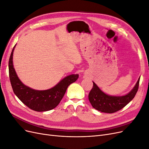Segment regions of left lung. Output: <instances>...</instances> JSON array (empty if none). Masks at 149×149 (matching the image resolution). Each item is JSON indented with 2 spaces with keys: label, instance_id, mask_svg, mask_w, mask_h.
Here are the masks:
<instances>
[{
  "label": "left lung",
  "instance_id": "1",
  "mask_svg": "<svg viewBox=\"0 0 149 149\" xmlns=\"http://www.w3.org/2000/svg\"><path fill=\"white\" fill-rule=\"evenodd\" d=\"M140 78L135 87L129 94L124 96H111L104 93L93 82L88 98L92 106L96 110L106 113H114L123 109L136 96L139 86Z\"/></svg>",
  "mask_w": 149,
  "mask_h": 149
}]
</instances>
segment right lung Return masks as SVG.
Listing matches in <instances>:
<instances>
[{
	"label": "right lung",
	"instance_id": "add662e5",
	"mask_svg": "<svg viewBox=\"0 0 149 149\" xmlns=\"http://www.w3.org/2000/svg\"><path fill=\"white\" fill-rule=\"evenodd\" d=\"M14 47L8 61L9 78L13 93L25 105L33 111L43 112L54 109L59 104L68 86L78 79L79 74L68 76L55 86L47 90L38 91L31 89L20 81L13 68L12 58Z\"/></svg>",
	"mask_w": 149,
	"mask_h": 149
}]
</instances>
